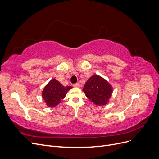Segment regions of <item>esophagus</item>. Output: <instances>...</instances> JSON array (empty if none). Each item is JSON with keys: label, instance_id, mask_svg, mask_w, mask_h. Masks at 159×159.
Masks as SVG:
<instances>
[{"label": "esophagus", "instance_id": "obj_1", "mask_svg": "<svg viewBox=\"0 0 159 159\" xmlns=\"http://www.w3.org/2000/svg\"><path fill=\"white\" fill-rule=\"evenodd\" d=\"M73 85H74V87L79 88V87H80V84H79V83H76V84H74Z\"/></svg>", "mask_w": 159, "mask_h": 159}]
</instances>
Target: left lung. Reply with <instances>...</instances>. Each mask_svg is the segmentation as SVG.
Masks as SVG:
<instances>
[{
    "label": "left lung",
    "instance_id": "1",
    "mask_svg": "<svg viewBox=\"0 0 159 159\" xmlns=\"http://www.w3.org/2000/svg\"><path fill=\"white\" fill-rule=\"evenodd\" d=\"M83 91L91 102L96 105L102 106L109 102L112 95L113 88L106 80L95 74L86 81Z\"/></svg>",
    "mask_w": 159,
    "mask_h": 159
}]
</instances>
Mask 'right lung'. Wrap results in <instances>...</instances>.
I'll return each instance as SVG.
<instances>
[{
	"mask_svg": "<svg viewBox=\"0 0 159 159\" xmlns=\"http://www.w3.org/2000/svg\"><path fill=\"white\" fill-rule=\"evenodd\" d=\"M71 86H64L56 79H52L42 91V98L48 107H54L63 99Z\"/></svg>",
	"mask_w": 159,
	"mask_h": 159,
	"instance_id": "right-lung-1",
	"label": "right lung"
}]
</instances>
